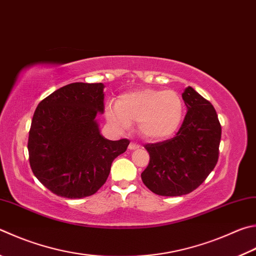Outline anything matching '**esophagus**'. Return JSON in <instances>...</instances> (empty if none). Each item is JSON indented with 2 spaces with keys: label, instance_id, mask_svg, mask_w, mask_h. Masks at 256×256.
<instances>
[{
  "label": "esophagus",
  "instance_id": "34e87169",
  "mask_svg": "<svg viewBox=\"0 0 256 256\" xmlns=\"http://www.w3.org/2000/svg\"><path fill=\"white\" fill-rule=\"evenodd\" d=\"M140 148V146H138V143H134V142H131L128 146L130 150H136V148Z\"/></svg>",
  "mask_w": 256,
  "mask_h": 256
}]
</instances>
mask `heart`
I'll return each instance as SVG.
<instances>
[{
    "label": "heart",
    "mask_w": 256,
    "mask_h": 256,
    "mask_svg": "<svg viewBox=\"0 0 256 256\" xmlns=\"http://www.w3.org/2000/svg\"><path fill=\"white\" fill-rule=\"evenodd\" d=\"M184 113V104L178 92L152 88L125 92L105 110L110 124L126 128L138 122V132L151 141L164 140L174 134L182 122Z\"/></svg>",
    "instance_id": "heart-1"
}]
</instances>
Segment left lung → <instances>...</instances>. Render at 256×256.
<instances>
[{"mask_svg": "<svg viewBox=\"0 0 256 256\" xmlns=\"http://www.w3.org/2000/svg\"><path fill=\"white\" fill-rule=\"evenodd\" d=\"M187 114L176 136L144 146L150 154L143 184L159 196H182L197 189L215 168L222 126L214 106L188 86L182 92Z\"/></svg>", "mask_w": 256, "mask_h": 256, "instance_id": "obj_1", "label": "left lung"}]
</instances>
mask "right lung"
Wrapping results in <instances>:
<instances>
[{
	"instance_id": "1",
	"label": "right lung",
	"mask_w": 256,
	"mask_h": 256,
	"mask_svg": "<svg viewBox=\"0 0 256 256\" xmlns=\"http://www.w3.org/2000/svg\"><path fill=\"white\" fill-rule=\"evenodd\" d=\"M104 84L72 82L54 90L36 108L28 141L32 172L60 197L84 198L97 192L112 162L130 141H110L100 132Z\"/></svg>"
}]
</instances>
